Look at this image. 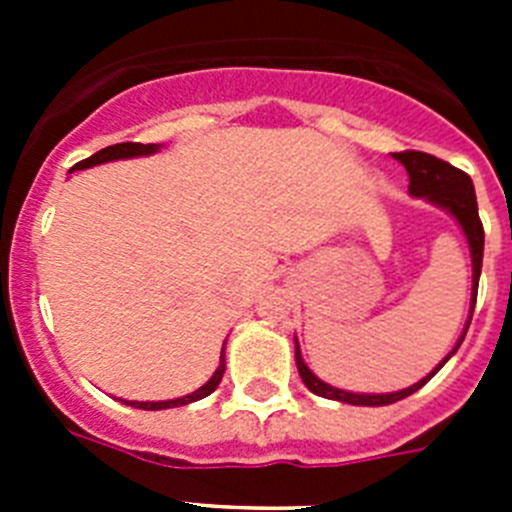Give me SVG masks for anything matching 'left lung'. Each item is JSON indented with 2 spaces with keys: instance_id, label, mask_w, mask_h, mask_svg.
Instances as JSON below:
<instances>
[{
  "instance_id": "obj_1",
  "label": "left lung",
  "mask_w": 512,
  "mask_h": 512,
  "mask_svg": "<svg viewBox=\"0 0 512 512\" xmlns=\"http://www.w3.org/2000/svg\"><path fill=\"white\" fill-rule=\"evenodd\" d=\"M395 158L400 161L405 169H408L410 176V192L415 197H425V200L436 202L438 207L443 210H449L451 215L459 220V225L464 228L467 233V241L469 248H472V266H474V274H472V287H474V297H472V312H474V302H477V287H479V271H482V253H485V228H482V220H479V212H477V194H474L472 187V179H469L467 171L456 169V166L446 164L441 158L431 156V153H423V151H402L395 153ZM472 323V318L467 320V328ZM467 328H464V336H467ZM464 336L459 338L456 348L461 346ZM456 348L451 351L449 356L456 354ZM449 356L441 361V364L433 369L428 377L420 379L418 384L408 387V390H400V392H390V395H354V392H343L336 390V387H330V384L320 382L315 374L307 369V364L302 361L300 356V346L295 348V359H297V369H300V377L305 382V387L310 392L320 397H328V400H341V402H351V405H392V402L402 400V397L413 395L423 387L433 374L441 369Z\"/></svg>"
}]
</instances>
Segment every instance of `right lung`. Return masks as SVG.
I'll use <instances>...</instances> for the list:
<instances>
[{
  "instance_id": "1",
  "label": "right lung",
  "mask_w": 512,
  "mask_h": 512,
  "mask_svg": "<svg viewBox=\"0 0 512 512\" xmlns=\"http://www.w3.org/2000/svg\"><path fill=\"white\" fill-rule=\"evenodd\" d=\"M156 148H158L156 143H148V146H143V143H115V146L102 148V151H97L94 156L79 161V164H76L71 171L89 169V166L104 164V161H117V158L146 156V153H153ZM223 372H225V359H223V354H220V366H217V372L212 374L210 382L202 384L200 390L192 392V395L179 397V400H169V402H130V405H133V408H140V410H166V408H179V405H187V402H197V400H202V397L212 395V392L217 390V384H220V379H223ZM125 405H128V402H125Z\"/></svg>"
}]
</instances>
